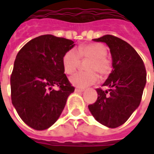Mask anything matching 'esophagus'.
Segmentation results:
<instances>
[{
  "instance_id": "obj_1",
  "label": "esophagus",
  "mask_w": 154,
  "mask_h": 154,
  "mask_svg": "<svg viewBox=\"0 0 154 154\" xmlns=\"http://www.w3.org/2000/svg\"><path fill=\"white\" fill-rule=\"evenodd\" d=\"M84 90V89H79V88H76L75 89V92H77V93H82Z\"/></svg>"
}]
</instances>
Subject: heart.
<instances>
[{
    "label": "heart",
    "instance_id": "1",
    "mask_svg": "<svg viewBox=\"0 0 154 154\" xmlns=\"http://www.w3.org/2000/svg\"><path fill=\"white\" fill-rule=\"evenodd\" d=\"M107 48L102 43L80 45L76 50L69 49L64 54L62 65L65 73L72 74L80 64V59H89L86 64V72H79L70 78L73 85L85 88L98 80L99 74L105 77L112 69V60L107 56Z\"/></svg>",
    "mask_w": 154,
    "mask_h": 154
}]
</instances>
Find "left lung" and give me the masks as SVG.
<instances>
[{
    "instance_id": "obj_1",
    "label": "left lung",
    "mask_w": 154,
    "mask_h": 154,
    "mask_svg": "<svg viewBox=\"0 0 154 154\" xmlns=\"http://www.w3.org/2000/svg\"><path fill=\"white\" fill-rule=\"evenodd\" d=\"M94 42L109 47L113 69L102 86L97 89V101L89 105L94 118L109 128H117L129 119L141 103L146 83L144 62L133 47L119 37L105 35Z\"/></svg>"
}]
</instances>
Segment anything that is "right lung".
Listing matches in <instances>:
<instances>
[{
	"mask_svg": "<svg viewBox=\"0 0 154 154\" xmlns=\"http://www.w3.org/2000/svg\"><path fill=\"white\" fill-rule=\"evenodd\" d=\"M74 42L47 34L25 44L18 52L10 77L11 100L25 124L36 130L53 125L74 91L62 65ZM58 87L57 91L51 87Z\"/></svg>",
	"mask_w": 154,
	"mask_h": 154,
	"instance_id": "1",
	"label": "right lung"
}]
</instances>
